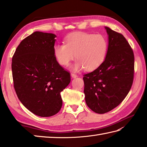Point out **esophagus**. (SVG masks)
I'll return each mask as SVG.
<instances>
[{
	"instance_id": "34e87169",
	"label": "esophagus",
	"mask_w": 147,
	"mask_h": 147,
	"mask_svg": "<svg viewBox=\"0 0 147 147\" xmlns=\"http://www.w3.org/2000/svg\"><path fill=\"white\" fill-rule=\"evenodd\" d=\"M71 76L73 78H76L78 77V76L76 75V74H74V73H71Z\"/></svg>"
}]
</instances>
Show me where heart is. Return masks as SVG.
<instances>
[{"mask_svg":"<svg viewBox=\"0 0 147 147\" xmlns=\"http://www.w3.org/2000/svg\"><path fill=\"white\" fill-rule=\"evenodd\" d=\"M65 44H57L54 47V54L59 64L67 66L76 57L77 61L71 69L79 71L85 68L93 71L98 68L106 58L108 51L107 38L100 34L76 32L70 34Z\"/></svg>","mask_w":147,"mask_h":147,"instance_id":"1","label":"heart"}]
</instances>
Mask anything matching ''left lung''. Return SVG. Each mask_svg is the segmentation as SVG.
Wrapping results in <instances>:
<instances>
[{
  "label": "left lung",
  "mask_w": 147,
  "mask_h": 147,
  "mask_svg": "<svg viewBox=\"0 0 147 147\" xmlns=\"http://www.w3.org/2000/svg\"><path fill=\"white\" fill-rule=\"evenodd\" d=\"M108 35V51L104 62L84 75V93L88 107L104 114L123 102L131 88L135 58L124 36L105 26Z\"/></svg>",
  "instance_id": "1"
}]
</instances>
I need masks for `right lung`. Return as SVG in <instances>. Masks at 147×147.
<instances>
[{
	"instance_id": "add662e5",
	"label": "right lung",
	"mask_w": 147,
	"mask_h": 147,
	"mask_svg": "<svg viewBox=\"0 0 147 147\" xmlns=\"http://www.w3.org/2000/svg\"><path fill=\"white\" fill-rule=\"evenodd\" d=\"M55 34L35 32L22 40L12 60L14 87L19 100L32 113L50 117L61 110V92L70 74L54 54Z\"/></svg>"
}]
</instances>
